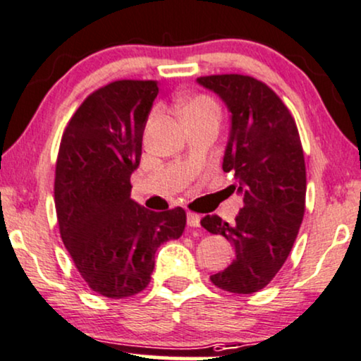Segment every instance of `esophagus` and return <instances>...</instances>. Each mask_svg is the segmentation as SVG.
<instances>
[{
  "mask_svg": "<svg viewBox=\"0 0 361 361\" xmlns=\"http://www.w3.org/2000/svg\"><path fill=\"white\" fill-rule=\"evenodd\" d=\"M187 224L190 227H199L200 226V215L195 212H187Z\"/></svg>",
  "mask_w": 361,
  "mask_h": 361,
  "instance_id": "obj_1",
  "label": "esophagus"
}]
</instances>
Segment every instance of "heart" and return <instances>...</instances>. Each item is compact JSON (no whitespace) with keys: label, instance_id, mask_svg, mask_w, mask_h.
Returning <instances> with one entry per match:
<instances>
[{"label":"heart","instance_id":"b5f03b06","mask_svg":"<svg viewBox=\"0 0 361 361\" xmlns=\"http://www.w3.org/2000/svg\"><path fill=\"white\" fill-rule=\"evenodd\" d=\"M184 118L197 114H219V104L210 96H195L184 106Z\"/></svg>","mask_w":361,"mask_h":361}]
</instances>
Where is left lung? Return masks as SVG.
Returning <instances> with one entry per match:
<instances>
[{"instance_id": "left-lung-1", "label": "left lung", "mask_w": 361, "mask_h": 361, "mask_svg": "<svg viewBox=\"0 0 361 361\" xmlns=\"http://www.w3.org/2000/svg\"><path fill=\"white\" fill-rule=\"evenodd\" d=\"M232 114L224 172H233L232 190L243 209L228 226L219 215L200 221L210 233L233 243L235 259L210 277L215 287L249 295L267 287L290 255L305 214L307 171L292 112L272 87L243 74L197 78Z\"/></svg>"}]
</instances>
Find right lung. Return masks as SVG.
<instances>
[{"instance_id": "add662e5", "label": "right lung", "mask_w": 361, "mask_h": 361, "mask_svg": "<svg viewBox=\"0 0 361 361\" xmlns=\"http://www.w3.org/2000/svg\"><path fill=\"white\" fill-rule=\"evenodd\" d=\"M157 84L119 79L96 89L61 137L54 172L61 238L87 287L107 298L142 292L159 247L185 228L182 207L154 212L130 199Z\"/></svg>"}]
</instances>
